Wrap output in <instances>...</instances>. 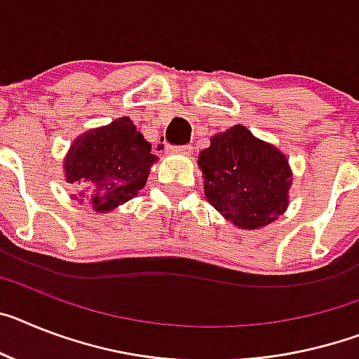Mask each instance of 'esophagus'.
Masks as SVG:
<instances>
[{
	"label": "esophagus",
	"instance_id": "1",
	"mask_svg": "<svg viewBox=\"0 0 359 359\" xmlns=\"http://www.w3.org/2000/svg\"><path fill=\"white\" fill-rule=\"evenodd\" d=\"M171 151L179 153V155H191V153H194V146H191V144H186V146H175L171 147Z\"/></svg>",
	"mask_w": 359,
	"mask_h": 359
}]
</instances>
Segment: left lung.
Here are the masks:
<instances>
[{
  "label": "left lung",
  "instance_id": "left-lung-1",
  "mask_svg": "<svg viewBox=\"0 0 359 359\" xmlns=\"http://www.w3.org/2000/svg\"><path fill=\"white\" fill-rule=\"evenodd\" d=\"M210 142L198 165L204 194L217 212L243 230L263 228L285 213L292 184L287 156L241 123Z\"/></svg>",
  "mask_w": 359,
  "mask_h": 359
}]
</instances>
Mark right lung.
<instances>
[{"label": "right lung", "mask_w": 359, "mask_h": 359, "mask_svg": "<svg viewBox=\"0 0 359 359\" xmlns=\"http://www.w3.org/2000/svg\"><path fill=\"white\" fill-rule=\"evenodd\" d=\"M155 162L151 144L128 116H122L80 135L67 151L63 170L65 180L78 188L74 201L105 213L128 203L146 186Z\"/></svg>", "instance_id": "right-lung-1"}]
</instances>
